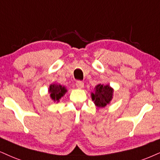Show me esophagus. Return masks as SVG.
Listing matches in <instances>:
<instances>
[{
    "instance_id": "esophagus-1",
    "label": "esophagus",
    "mask_w": 160,
    "mask_h": 160,
    "mask_svg": "<svg viewBox=\"0 0 160 160\" xmlns=\"http://www.w3.org/2000/svg\"><path fill=\"white\" fill-rule=\"evenodd\" d=\"M76 85L77 88H78V89H82V88H84V82H81V81H77L76 83Z\"/></svg>"
}]
</instances>
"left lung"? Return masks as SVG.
Instances as JSON below:
<instances>
[{
    "mask_svg": "<svg viewBox=\"0 0 160 160\" xmlns=\"http://www.w3.org/2000/svg\"><path fill=\"white\" fill-rule=\"evenodd\" d=\"M95 92H92L91 97L94 104L98 108H104L113 98V89L110 85L98 84L96 86Z\"/></svg>",
    "mask_w": 160,
    "mask_h": 160,
    "instance_id": "1",
    "label": "left lung"
}]
</instances>
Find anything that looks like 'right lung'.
<instances>
[{
	"mask_svg": "<svg viewBox=\"0 0 160 160\" xmlns=\"http://www.w3.org/2000/svg\"><path fill=\"white\" fill-rule=\"evenodd\" d=\"M49 93H50V97L54 102H58L60 98L68 91L65 87H62L60 84H50L49 88Z\"/></svg>",
	"mask_w": 160,
	"mask_h": 160,
	"instance_id": "1",
	"label": "right lung"
}]
</instances>
